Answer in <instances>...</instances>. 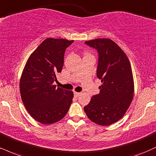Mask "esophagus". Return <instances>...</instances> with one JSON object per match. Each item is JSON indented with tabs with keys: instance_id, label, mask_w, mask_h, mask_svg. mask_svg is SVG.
<instances>
[{
	"instance_id": "esophagus-1",
	"label": "esophagus",
	"mask_w": 156,
	"mask_h": 156,
	"mask_svg": "<svg viewBox=\"0 0 156 156\" xmlns=\"http://www.w3.org/2000/svg\"><path fill=\"white\" fill-rule=\"evenodd\" d=\"M80 95V92H76V91H75L74 92V96L76 97H78Z\"/></svg>"
}]
</instances>
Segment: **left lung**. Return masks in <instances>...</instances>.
<instances>
[{"mask_svg":"<svg viewBox=\"0 0 156 156\" xmlns=\"http://www.w3.org/2000/svg\"><path fill=\"white\" fill-rule=\"evenodd\" d=\"M85 44L98 51L97 76L102 84L99 94L91 97L84 111L94 123L111 125L125 115L134 97L130 62L124 51L109 38L86 41Z\"/></svg>","mask_w":156,"mask_h":156,"instance_id":"8db88e82","label":"left lung"}]
</instances>
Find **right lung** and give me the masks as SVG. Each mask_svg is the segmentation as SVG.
<instances>
[{"instance_id":"obj_1","label":"right lung","mask_w":156,"mask_h":156,"mask_svg":"<svg viewBox=\"0 0 156 156\" xmlns=\"http://www.w3.org/2000/svg\"><path fill=\"white\" fill-rule=\"evenodd\" d=\"M73 41L48 37L28 58L20 81L21 98L30 115L44 124L65 117L73 102L72 91L54 85L61 73L66 48Z\"/></svg>"}]
</instances>
